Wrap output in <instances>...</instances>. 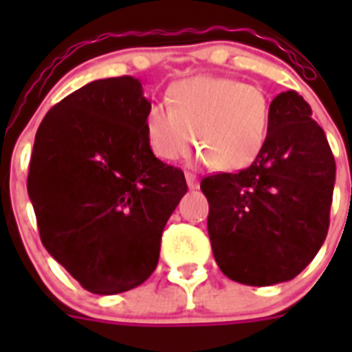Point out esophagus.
Wrapping results in <instances>:
<instances>
[{
    "mask_svg": "<svg viewBox=\"0 0 352 352\" xmlns=\"http://www.w3.org/2000/svg\"><path fill=\"white\" fill-rule=\"evenodd\" d=\"M185 178H186V185H188V188H192V190H194V188H197L199 182H197V176H195V174L185 173Z\"/></svg>",
    "mask_w": 352,
    "mask_h": 352,
    "instance_id": "obj_1",
    "label": "esophagus"
}]
</instances>
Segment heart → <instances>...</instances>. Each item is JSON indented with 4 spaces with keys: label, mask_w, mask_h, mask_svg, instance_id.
Listing matches in <instances>:
<instances>
[{
    "label": "heart",
    "mask_w": 352,
    "mask_h": 352,
    "mask_svg": "<svg viewBox=\"0 0 352 352\" xmlns=\"http://www.w3.org/2000/svg\"><path fill=\"white\" fill-rule=\"evenodd\" d=\"M167 107L151 105L144 133L149 149L167 162L179 160L195 144L201 160L222 170L248 167L268 141L272 104L256 84L214 76L173 82Z\"/></svg>",
    "instance_id": "heart-1"
}]
</instances>
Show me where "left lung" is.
<instances>
[{"label":"left lung","instance_id":"1","mask_svg":"<svg viewBox=\"0 0 352 352\" xmlns=\"http://www.w3.org/2000/svg\"><path fill=\"white\" fill-rule=\"evenodd\" d=\"M335 170L324 130L303 96L292 89L276 95L268 141L252 166L201 182L223 275L261 287L303 272L328 234Z\"/></svg>","mask_w":352,"mask_h":352}]
</instances>
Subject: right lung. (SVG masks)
<instances>
[{
  "label": "right lung",
  "instance_id": "add662e5",
  "mask_svg": "<svg viewBox=\"0 0 352 352\" xmlns=\"http://www.w3.org/2000/svg\"><path fill=\"white\" fill-rule=\"evenodd\" d=\"M151 107L130 76L93 80L45 114L28 194L43 247L86 291L118 294L155 272L188 186L146 142Z\"/></svg>",
  "mask_w": 352,
  "mask_h": 352
}]
</instances>
